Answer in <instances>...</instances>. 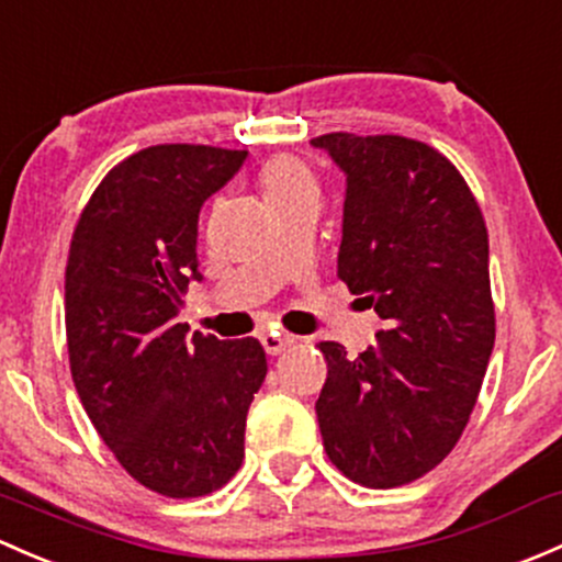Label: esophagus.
<instances>
[{"label": "esophagus", "mask_w": 562, "mask_h": 562, "mask_svg": "<svg viewBox=\"0 0 562 562\" xmlns=\"http://www.w3.org/2000/svg\"><path fill=\"white\" fill-rule=\"evenodd\" d=\"M263 345V350L269 352V356H280V352H285V347L293 345V339H288V336L277 334V330H266V334L258 336Z\"/></svg>", "instance_id": "34e87169"}]
</instances>
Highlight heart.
Segmentation results:
<instances>
[{"mask_svg":"<svg viewBox=\"0 0 562 562\" xmlns=\"http://www.w3.org/2000/svg\"><path fill=\"white\" fill-rule=\"evenodd\" d=\"M261 191L266 204H288L304 196H321L317 177L296 156L271 158L261 172Z\"/></svg>","mask_w":562,"mask_h":562,"instance_id":"heart-1","label":"heart"}]
</instances>
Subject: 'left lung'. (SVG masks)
<instances>
[{
  "label": "left lung",
  "instance_id": "8db88e82",
  "mask_svg": "<svg viewBox=\"0 0 562 562\" xmlns=\"http://www.w3.org/2000/svg\"><path fill=\"white\" fill-rule=\"evenodd\" d=\"M347 175L339 280L385 321L376 345L328 360L315 412L330 463L363 487L428 474L458 445L495 345L487 228L458 169L398 134H323Z\"/></svg>",
  "mask_w": 562,
  "mask_h": 562
}]
</instances>
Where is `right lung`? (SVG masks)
I'll return each instance as SVG.
<instances>
[{"label": "right lung", "instance_id": "add662e5", "mask_svg": "<svg viewBox=\"0 0 562 562\" xmlns=\"http://www.w3.org/2000/svg\"><path fill=\"white\" fill-rule=\"evenodd\" d=\"M247 150L153 145L110 169L69 245L67 347L75 387L117 463L167 498L221 490L245 458L263 385L261 341L188 336L177 323L202 280L199 212Z\"/></svg>", "mask_w": 562, "mask_h": 562}]
</instances>
